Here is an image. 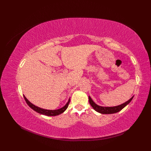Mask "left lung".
<instances>
[{
	"mask_svg": "<svg viewBox=\"0 0 151 151\" xmlns=\"http://www.w3.org/2000/svg\"><path fill=\"white\" fill-rule=\"evenodd\" d=\"M134 96H132L129 100H128L125 103H123L120 105H118V106H111V107H106V106H99L97 104H96L93 100L91 99V98L89 96V101L91 104V106L93 108L95 111H96L97 112L101 113V114H113V113H115L117 112H119L121 111L122 109L125 108L127 104H129L130 101L133 99Z\"/></svg>",
	"mask_w": 151,
	"mask_h": 151,
	"instance_id": "left-lung-1",
	"label": "left lung"
}]
</instances>
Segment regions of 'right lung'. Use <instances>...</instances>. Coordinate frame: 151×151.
Listing matches in <instances>:
<instances>
[{
  "instance_id": "1",
  "label": "right lung",
  "mask_w": 151,
  "mask_h": 151,
  "mask_svg": "<svg viewBox=\"0 0 151 151\" xmlns=\"http://www.w3.org/2000/svg\"><path fill=\"white\" fill-rule=\"evenodd\" d=\"M24 98L25 99L26 103L28 104V106L31 109H33L34 111L38 112L40 114H42V115H46V116H57V115H60V114L64 112L67 109V107L68 106V104H69V103H70V98H69V99H68V100L67 103L62 108H59L58 109H53V110H50V109H43L42 108H40L38 106H35V104H32L29 101V100L25 97L24 95Z\"/></svg>"
}]
</instances>
